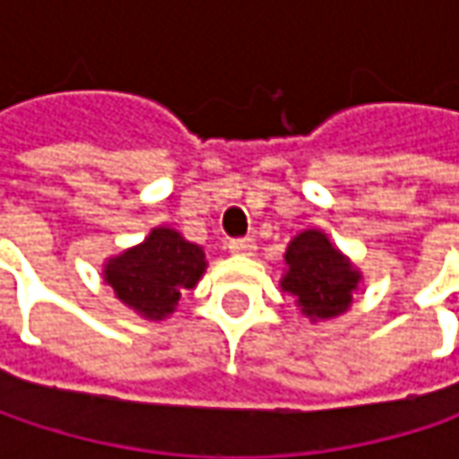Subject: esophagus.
Here are the masks:
<instances>
[{
	"instance_id": "34e87169",
	"label": "esophagus",
	"mask_w": 459,
	"mask_h": 459,
	"mask_svg": "<svg viewBox=\"0 0 459 459\" xmlns=\"http://www.w3.org/2000/svg\"><path fill=\"white\" fill-rule=\"evenodd\" d=\"M255 250H257V245L253 238L230 239V253H232V255H253Z\"/></svg>"
}]
</instances>
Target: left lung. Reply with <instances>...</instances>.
Returning a JSON list of instances; mask_svg holds the SVG:
<instances>
[{"mask_svg":"<svg viewBox=\"0 0 459 459\" xmlns=\"http://www.w3.org/2000/svg\"><path fill=\"white\" fill-rule=\"evenodd\" d=\"M286 275L281 289L311 322L344 314L358 291L360 271L319 230H304L286 247Z\"/></svg>","mask_w":459,"mask_h":459,"instance_id":"1","label":"left lung"}]
</instances>
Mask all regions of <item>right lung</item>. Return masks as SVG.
Segmentation results:
<instances>
[{"mask_svg": "<svg viewBox=\"0 0 459 459\" xmlns=\"http://www.w3.org/2000/svg\"><path fill=\"white\" fill-rule=\"evenodd\" d=\"M204 271L206 257L199 245L170 227H155L140 245L107 260L104 283L125 307L158 322L173 314L181 293L194 289Z\"/></svg>", "mask_w": 459, "mask_h": 459, "instance_id": "obj_1", "label": "right lung"}]
</instances>
